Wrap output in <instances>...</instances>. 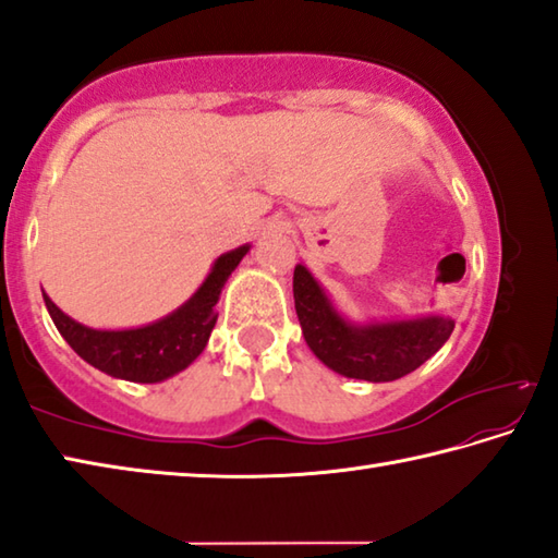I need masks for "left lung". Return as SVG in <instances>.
<instances>
[{"label": "left lung", "mask_w": 558, "mask_h": 558, "mask_svg": "<svg viewBox=\"0 0 558 558\" xmlns=\"http://www.w3.org/2000/svg\"><path fill=\"white\" fill-rule=\"evenodd\" d=\"M292 295L307 347L329 369L362 381H396L418 369L448 342L450 315H421L384 323H352L302 263L292 276Z\"/></svg>", "instance_id": "8db88e82"}]
</instances>
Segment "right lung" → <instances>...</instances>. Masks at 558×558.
Masks as SVG:
<instances>
[{
	"mask_svg": "<svg viewBox=\"0 0 558 558\" xmlns=\"http://www.w3.org/2000/svg\"><path fill=\"white\" fill-rule=\"evenodd\" d=\"M248 251L251 243L221 253L214 260L209 276L184 305L143 327L93 329L75 323L61 307H56L46 292L44 302L56 329L83 362L96 366L98 372L112 376V379L157 384L184 372L204 352L216 317H219L216 302L221 298L226 280L231 278V272L239 268Z\"/></svg>",
	"mask_w": 558,
	"mask_h": 558,
	"instance_id": "right-lung-1",
	"label": "right lung"
}]
</instances>
